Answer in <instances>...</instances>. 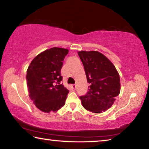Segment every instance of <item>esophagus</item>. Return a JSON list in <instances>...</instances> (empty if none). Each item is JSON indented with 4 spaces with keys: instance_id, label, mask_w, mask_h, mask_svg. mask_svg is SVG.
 <instances>
[{
    "instance_id": "1",
    "label": "esophagus",
    "mask_w": 149,
    "mask_h": 149,
    "mask_svg": "<svg viewBox=\"0 0 149 149\" xmlns=\"http://www.w3.org/2000/svg\"><path fill=\"white\" fill-rule=\"evenodd\" d=\"M72 87L73 89L75 90V89H76V85H73L72 86Z\"/></svg>"
}]
</instances>
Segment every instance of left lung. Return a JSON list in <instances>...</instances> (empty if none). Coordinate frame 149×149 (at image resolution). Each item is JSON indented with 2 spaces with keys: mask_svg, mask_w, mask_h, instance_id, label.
Listing matches in <instances>:
<instances>
[{
  "mask_svg": "<svg viewBox=\"0 0 149 149\" xmlns=\"http://www.w3.org/2000/svg\"><path fill=\"white\" fill-rule=\"evenodd\" d=\"M87 83V94L80 96L83 107L94 113H101L112 107L120 94V76L112 62L97 51H80Z\"/></svg>",
  "mask_w": 149,
  "mask_h": 149,
  "instance_id": "left-lung-1",
  "label": "left lung"
}]
</instances>
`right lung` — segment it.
Segmentation results:
<instances>
[{"instance_id": "obj_1", "label": "right lung", "mask_w": 149, "mask_h": 149, "mask_svg": "<svg viewBox=\"0 0 149 149\" xmlns=\"http://www.w3.org/2000/svg\"><path fill=\"white\" fill-rule=\"evenodd\" d=\"M68 52L58 47L47 49L34 58L27 70L29 97L42 112H55L65 104L69 91L60 84V72Z\"/></svg>"}]
</instances>
